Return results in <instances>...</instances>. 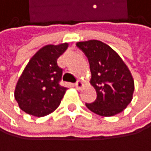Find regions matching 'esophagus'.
I'll return each mask as SVG.
<instances>
[{"label":"esophagus","mask_w":151,"mask_h":151,"mask_svg":"<svg viewBox=\"0 0 151 151\" xmlns=\"http://www.w3.org/2000/svg\"><path fill=\"white\" fill-rule=\"evenodd\" d=\"M83 82H81V81H77L76 83H75V87H76V88H81L82 87H83Z\"/></svg>","instance_id":"esophagus-1"}]
</instances>
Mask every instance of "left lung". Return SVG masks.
Wrapping results in <instances>:
<instances>
[{
    "instance_id": "left-lung-1",
    "label": "left lung",
    "mask_w": 151,
    "mask_h": 151,
    "mask_svg": "<svg viewBox=\"0 0 151 151\" xmlns=\"http://www.w3.org/2000/svg\"><path fill=\"white\" fill-rule=\"evenodd\" d=\"M89 63L91 83L97 97L86 106L91 112L111 116L122 112L132 100L134 81L126 64L109 45L98 40L78 42Z\"/></svg>"
}]
</instances>
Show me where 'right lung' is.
Listing matches in <instances>:
<instances>
[{"label": "right lung", "mask_w": 151, "mask_h": 151, "mask_svg": "<svg viewBox=\"0 0 151 151\" xmlns=\"http://www.w3.org/2000/svg\"><path fill=\"white\" fill-rule=\"evenodd\" d=\"M67 46V43L46 45L25 67L14 96L20 109L29 115L44 116L59 107L67 88L60 85L63 69L57 60Z\"/></svg>", "instance_id": "obj_1"}]
</instances>
